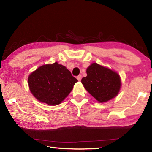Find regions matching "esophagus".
I'll return each mask as SVG.
<instances>
[{
  "label": "esophagus",
  "instance_id": "1",
  "mask_svg": "<svg viewBox=\"0 0 152 152\" xmlns=\"http://www.w3.org/2000/svg\"><path fill=\"white\" fill-rule=\"evenodd\" d=\"M77 79H78V81H80L81 79H82V76L81 75H79L77 76Z\"/></svg>",
  "mask_w": 152,
  "mask_h": 152
}]
</instances>
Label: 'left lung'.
Returning a JSON list of instances; mask_svg holds the SVG:
<instances>
[{
    "instance_id": "8db88e82",
    "label": "left lung",
    "mask_w": 152,
    "mask_h": 152,
    "mask_svg": "<svg viewBox=\"0 0 152 152\" xmlns=\"http://www.w3.org/2000/svg\"><path fill=\"white\" fill-rule=\"evenodd\" d=\"M86 74L82 79V84L99 102H106L119 94L121 81L117 72L92 63L87 68Z\"/></svg>"
}]
</instances>
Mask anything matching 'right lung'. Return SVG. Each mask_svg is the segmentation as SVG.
Here are the masks:
<instances>
[{
	"instance_id": "1",
	"label": "right lung",
	"mask_w": 152,
	"mask_h": 152,
	"mask_svg": "<svg viewBox=\"0 0 152 152\" xmlns=\"http://www.w3.org/2000/svg\"><path fill=\"white\" fill-rule=\"evenodd\" d=\"M77 82L66 67L57 61L39 67L28 77V85L34 97L51 106L61 103Z\"/></svg>"
}]
</instances>
